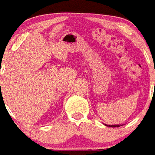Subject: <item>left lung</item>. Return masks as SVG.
I'll list each match as a JSON object with an SVG mask.
<instances>
[{"label":"left lung","instance_id":"1","mask_svg":"<svg viewBox=\"0 0 155 155\" xmlns=\"http://www.w3.org/2000/svg\"><path fill=\"white\" fill-rule=\"evenodd\" d=\"M105 126H106V127H121L122 125H106L105 124ZM123 126V125H122Z\"/></svg>","mask_w":155,"mask_h":155}]
</instances>
